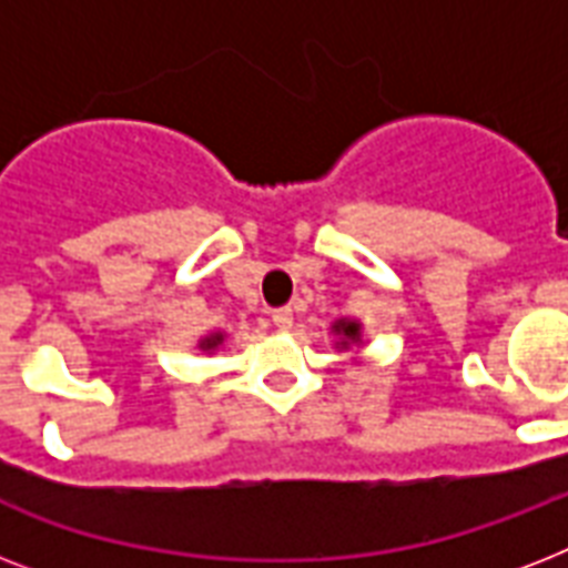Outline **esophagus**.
<instances>
[{
	"mask_svg": "<svg viewBox=\"0 0 568 568\" xmlns=\"http://www.w3.org/2000/svg\"><path fill=\"white\" fill-rule=\"evenodd\" d=\"M271 318H274L276 329H292V324H294V315H292V310H288V306L271 312Z\"/></svg>",
	"mask_w": 568,
	"mask_h": 568,
	"instance_id": "obj_1",
	"label": "esophagus"
}]
</instances>
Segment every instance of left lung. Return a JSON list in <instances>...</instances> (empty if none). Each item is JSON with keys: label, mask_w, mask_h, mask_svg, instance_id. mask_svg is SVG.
<instances>
[{"label": "left lung", "mask_w": 568, "mask_h": 568, "mask_svg": "<svg viewBox=\"0 0 568 568\" xmlns=\"http://www.w3.org/2000/svg\"><path fill=\"white\" fill-rule=\"evenodd\" d=\"M333 336L338 338V351H351V347H363V324L354 318H338L333 321Z\"/></svg>", "instance_id": "obj_1"}]
</instances>
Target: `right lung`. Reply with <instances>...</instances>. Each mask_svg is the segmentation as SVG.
Here are the masks:
<instances>
[{
	"label": "right lung",
	"instance_id": "right-lung-1",
	"mask_svg": "<svg viewBox=\"0 0 568 568\" xmlns=\"http://www.w3.org/2000/svg\"><path fill=\"white\" fill-rule=\"evenodd\" d=\"M223 342H226V336H223L221 329H217V333H209V336L200 338V342H196V351H203V354H214V351H217Z\"/></svg>",
	"mask_w": 568,
	"mask_h": 568
}]
</instances>
